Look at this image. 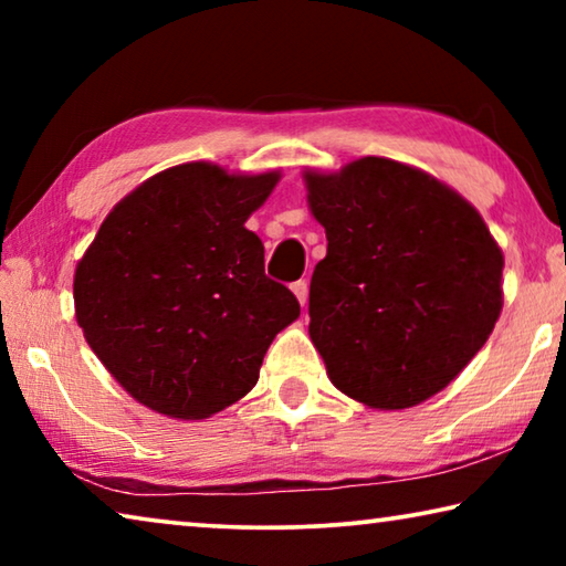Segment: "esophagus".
<instances>
[{
	"label": "esophagus",
	"instance_id": "obj_1",
	"mask_svg": "<svg viewBox=\"0 0 566 566\" xmlns=\"http://www.w3.org/2000/svg\"><path fill=\"white\" fill-rule=\"evenodd\" d=\"M292 292L296 294V300H300V304H302V306L306 304V300H310V284H306L304 280L294 282V284H292Z\"/></svg>",
	"mask_w": 566,
	"mask_h": 566
}]
</instances>
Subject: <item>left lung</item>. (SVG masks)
I'll return each instance as SVG.
<instances>
[{
  "mask_svg": "<svg viewBox=\"0 0 566 566\" xmlns=\"http://www.w3.org/2000/svg\"><path fill=\"white\" fill-rule=\"evenodd\" d=\"M327 256L310 284V337L332 385L375 409L442 391L502 312V249L442 181L364 157L306 171Z\"/></svg>",
  "mask_w": 566,
  "mask_h": 566,
  "instance_id": "1",
  "label": "left lung"
}]
</instances>
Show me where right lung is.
<instances>
[{
	"label": "right lung",
	"mask_w": 566,
	"mask_h": 566,
	"mask_svg": "<svg viewBox=\"0 0 566 566\" xmlns=\"http://www.w3.org/2000/svg\"><path fill=\"white\" fill-rule=\"evenodd\" d=\"M280 175L207 161L159 171L122 199L76 264L74 310L90 347L142 405L205 419L260 379L300 302L264 274L244 222Z\"/></svg>",
	"instance_id": "right-lung-1"
}]
</instances>
